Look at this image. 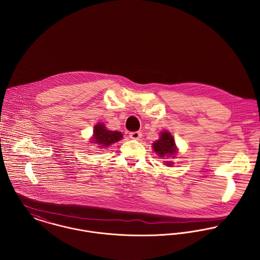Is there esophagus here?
<instances>
[{
  "mask_svg": "<svg viewBox=\"0 0 260 260\" xmlns=\"http://www.w3.org/2000/svg\"><path fill=\"white\" fill-rule=\"evenodd\" d=\"M129 138L133 140H140L142 138V133L141 132H132V133H129Z\"/></svg>",
  "mask_w": 260,
  "mask_h": 260,
  "instance_id": "obj_1",
  "label": "esophagus"
}]
</instances>
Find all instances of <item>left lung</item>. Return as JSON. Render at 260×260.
<instances>
[{"instance_id": "obj_1", "label": "left lung", "mask_w": 260, "mask_h": 260, "mask_svg": "<svg viewBox=\"0 0 260 260\" xmlns=\"http://www.w3.org/2000/svg\"><path fill=\"white\" fill-rule=\"evenodd\" d=\"M152 147L155 153H157L160 157L172 156L176 153V147L173 141V136L168 132L161 133L160 139L153 143ZM167 165L171 166L172 162L167 161Z\"/></svg>"}]
</instances>
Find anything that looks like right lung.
I'll return each instance as SVG.
<instances>
[{"instance_id":"obj_1","label":"right lung","mask_w":260,"mask_h":260,"mask_svg":"<svg viewBox=\"0 0 260 260\" xmlns=\"http://www.w3.org/2000/svg\"><path fill=\"white\" fill-rule=\"evenodd\" d=\"M122 135L118 132L108 131L103 123L96 124L93 131V138L91 140L92 144H100L102 147H107L114 143L121 140Z\"/></svg>"}]
</instances>
